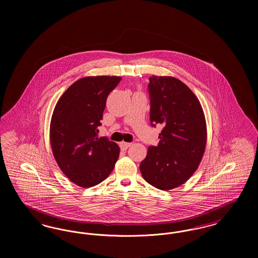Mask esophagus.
<instances>
[{"mask_svg":"<svg viewBox=\"0 0 258 258\" xmlns=\"http://www.w3.org/2000/svg\"><path fill=\"white\" fill-rule=\"evenodd\" d=\"M132 146V143H128V142H121L120 143V147L121 149H123V150H126L127 148L131 147Z\"/></svg>","mask_w":258,"mask_h":258,"instance_id":"34e87169","label":"esophagus"}]
</instances>
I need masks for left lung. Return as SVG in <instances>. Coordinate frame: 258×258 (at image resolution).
Segmentation results:
<instances>
[{
	"instance_id": "obj_1",
	"label": "left lung",
	"mask_w": 258,
	"mask_h": 258,
	"mask_svg": "<svg viewBox=\"0 0 258 258\" xmlns=\"http://www.w3.org/2000/svg\"><path fill=\"white\" fill-rule=\"evenodd\" d=\"M150 121L163 125L158 146L148 148L140 163L144 180L169 190L185 183L202 160L207 142V126L202 106L192 91L171 76L149 78Z\"/></svg>"
}]
</instances>
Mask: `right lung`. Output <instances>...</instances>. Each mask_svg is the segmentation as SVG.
<instances>
[{"instance_id":"add662e5","label":"right lung","mask_w":258,"mask_h":258,"mask_svg":"<svg viewBox=\"0 0 258 258\" xmlns=\"http://www.w3.org/2000/svg\"><path fill=\"white\" fill-rule=\"evenodd\" d=\"M120 76H87L69 87L58 100L50 123L53 156L63 174L81 187L104 181L119 158L120 148L98 137L106 98Z\"/></svg>"}]
</instances>
